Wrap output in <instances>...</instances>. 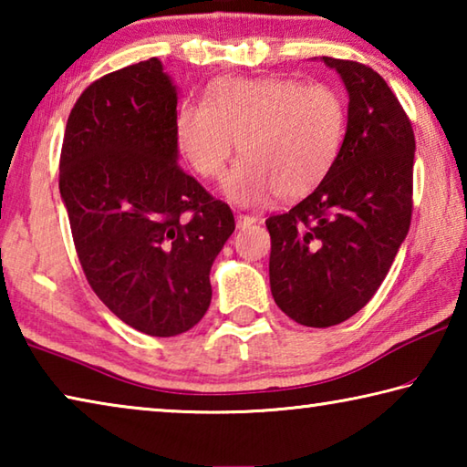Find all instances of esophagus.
Instances as JSON below:
<instances>
[{
	"mask_svg": "<svg viewBox=\"0 0 467 467\" xmlns=\"http://www.w3.org/2000/svg\"><path fill=\"white\" fill-rule=\"evenodd\" d=\"M259 218L257 216H249V214H239L236 216V224H239V228H247L251 224H257Z\"/></svg>",
	"mask_w": 467,
	"mask_h": 467,
	"instance_id": "1",
	"label": "esophagus"
}]
</instances>
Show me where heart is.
Segmentation results:
<instances>
[{
  "label": "heart",
  "mask_w": 467,
  "mask_h": 467,
  "mask_svg": "<svg viewBox=\"0 0 467 467\" xmlns=\"http://www.w3.org/2000/svg\"><path fill=\"white\" fill-rule=\"evenodd\" d=\"M179 152L197 175L223 183L228 202L251 208L278 193L295 200L317 187L342 148L346 102L327 84L290 78H223L205 102L187 100L175 117Z\"/></svg>",
  "instance_id": "1"
}]
</instances>
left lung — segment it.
<instances>
[{
    "label": "left lung",
    "instance_id": "obj_1",
    "mask_svg": "<svg viewBox=\"0 0 467 467\" xmlns=\"http://www.w3.org/2000/svg\"><path fill=\"white\" fill-rule=\"evenodd\" d=\"M348 90V125L315 192L265 220L275 305L306 327L358 313L381 286L412 220L414 131L389 86L365 63L321 57Z\"/></svg>",
    "mask_w": 467,
    "mask_h": 467
}]
</instances>
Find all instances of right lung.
Wrapping results in <instances>:
<instances>
[{"label":"right lung","mask_w":467,"mask_h":467,"mask_svg":"<svg viewBox=\"0 0 467 467\" xmlns=\"http://www.w3.org/2000/svg\"><path fill=\"white\" fill-rule=\"evenodd\" d=\"M175 117L162 63H133L80 94L59 158L86 280L123 323L154 337L200 323L212 264L234 231L228 203L177 164Z\"/></svg>","instance_id":"obj_1"}]
</instances>
